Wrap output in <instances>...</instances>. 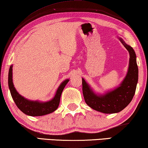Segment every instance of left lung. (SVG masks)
Masks as SVG:
<instances>
[{
    "label": "left lung",
    "mask_w": 148,
    "mask_h": 148,
    "mask_svg": "<svg viewBox=\"0 0 148 148\" xmlns=\"http://www.w3.org/2000/svg\"><path fill=\"white\" fill-rule=\"evenodd\" d=\"M120 41L130 53V64L127 74L120 87L103 96H98L82 78V92L85 102L92 109L105 114L118 113L125 108L135 94L138 80V68L133 48Z\"/></svg>",
    "instance_id": "8db88e82"
}]
</instances>
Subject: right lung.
<instances>
[{"label": "right lung", "instance_id": "add662e5", "mask_svg": "<svg viewBox=\"0 0 148 148\" xmlns=\"http://www.w3.org/2000/svg\"><path fill=\"white\" fill-rule=\"evenodd\" d=\"M69 80H66L61 84L57 90L56 95L52 100L47 102H39L38 101H30L21 96L16 92L12 83V66H10L8 72V86L11 96L17 107L26 115L40 116L52 113L58 108L60 103V96L65 86Z\"/></svg>", "mask_w": 148, "mask_h": 148}]
</instances>
